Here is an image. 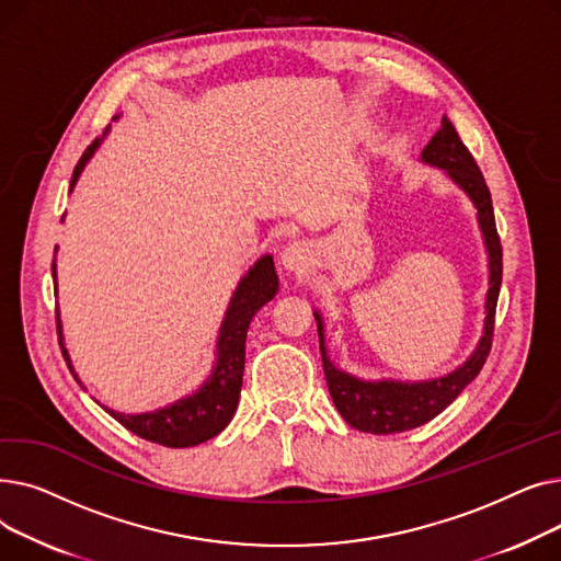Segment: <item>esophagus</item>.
<instances>
[{
    "label": "esophagus",
    "mask_w": 561,
    "mask_h": 561,
    "mask_svg": "<svg viewBox=\"0 0 561 561\" xmlns=\"http://www.w3.org/2000/svg\"><path fill=\"white\" fill-rule=\"evenodd\" d=\"M311 256H313L311 245L305 243V241H296V243H290L288 248H284L279 261H282V265H284L288 273H298L300 275V273L309 271Z\"/></svg>",
    "instance_id": "obj_1"
}]
</instances>
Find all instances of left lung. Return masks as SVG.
I'll return each instance as SVG.
<instances>
[{"mask_svg": "<svg viewBox=\"0 0 561 561\" xmlns=\"http://www.w3.org/2000/svg\"><path fill=\"white\" fill-rule=\"evenodd\" d=\"M421 161L444 168L450 180L470 197L478 209V222L484 236V245L489 252V290H486V318H484V334L463 366L457 370L427 379V381H364L352 377L332 364L325 347V332H322V318L313 311L318 322V339H320V355L322 370L328 377L330 396L339 409V414L359 432L368 434H396L421 427L436 419L468 385L473 381L491 352L493 341V320L500 282H503V248H500V236L495 229L491 193L484 182L473 154L461 142L457 129L444 115L440 129L425 145Z\"/></svg>", "mask_w": 561, "mask_h": 561, "instance_id": "1", "label": "left lung"}]
</instances>
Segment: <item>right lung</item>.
I'll return each instance as SVG.
<instances>
[{
  "label": "right lung",
  "mask_w": 561,
  "mask_h": 561,
  "mask_svg": "<svg viewBox=\"0 0 561 561\" xmlns=\"http://www.w3.org/2000/svg\"><path fill=\"white\" fill-rule=\"evenodd\" d=\"M100 142L102 138H95L91 145H88V150L81 154L72 172L70 191L77 184L88 159L95 154ZM51 275L56 282L54 261H51ZM277 290H279V279L275 273V263L271 254H265L252 265L248 275L241 279V284L236 286L222 320L218 343H216V366L209 379H206L193 396L176 400L170 407L147 411V414H117L113 409H106V407L104 409L117 423L127 427L129 432H134L136 436L152 440V444H159L165 448H191L220 434L233 419L236 404H239L243 368H245V336H248L250 320L265 302H271L275 298ZM58 343H61L68 368L75 373L68 357V350L64 347L61 320H58Z\"/></svg>",
  "instance_id": "1"
}]
</instances>
